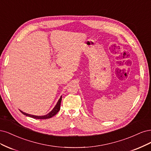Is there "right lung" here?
Returning a JSON list of instances; mask_svg holds the SVG:
<instances>
[{
    "instance_id": "right-lung-1",
    "label": "right lung",
    "mask_w": 151,
    "mask_h": 151,
    "mask_svg": "<svg viewBox=\"0 0 151 151\" xmlns=\"http://www.w3.org/2000/svg\"><path fill=\"white\" fill-rule=\"evenodd\" d=\"M61 99H62V96L60 97V99H59V100L58 101L56 105H55V106L54 108H53V109L50 111V113H48L47 115H42V116H37V115H31V114H26L25 112H23L22 111L20 110L21 112L25 115L26 116H30V117H32V118H34V119H50L51 118L52 116H55L58 111H60V105H61Z\"/></svg>"
}]
</instances>
